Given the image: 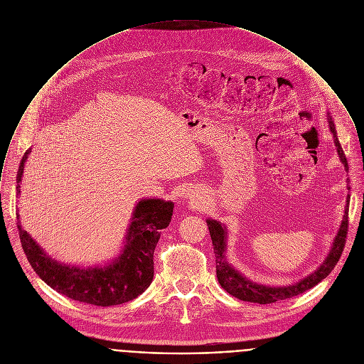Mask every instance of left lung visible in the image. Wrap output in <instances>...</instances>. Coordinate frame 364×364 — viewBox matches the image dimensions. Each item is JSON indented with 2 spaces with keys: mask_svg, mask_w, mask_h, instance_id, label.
<instances>
[{
  "mask_svg": "<svg viewBox=\"0 0 364 364\" xmlns=\"http://www.w3.org/2000/svg\"><path fill=\"white\" fill-rule=\"evenodd\" d=\"M328 124H329V129L333 135V142L336 145V151L341 158V162L343 164L345 169L349 171L348 159H346L342 145L338 139L336 127H335V122L332 120V116L329 114V112H328ZM348 189H350L349 179H348ZM349 199H350V195H348V199H346L343 220L341 223L338 235L335 236L332 245H331V250H329L328 255L325 257L323 262L314 272L304 277L298 282L284 285V287H271V285L254 282V281L248 279L239 269H236L228 261V257H226V250H228V229H226V226L222 222H218L215 219H208L206 223L209 226L210 237L213 242V250H215V257H216L218 281L222 285V288L225 291H228L232 296H235L240 301L265 305V304H274V302H278L282 299L296 296V295L311 289L312 287L318 285L322 279H325L332 272V269L335 268L336 262L339 261V258L342 255L345 242H346V235H348V216H349V202H350Z\"/></svg>",
  "mask_w": 364,
  "mask_h": 364,
  "instance_id": "left-lung-1",
  "label": "left lung"
}]
</instances>
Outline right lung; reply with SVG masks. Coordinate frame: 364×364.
I'll return each mask as SVG.
<instances>
[{
  "mask_svg": "<svg viewBox=\"0 0 364 364\" xmlns=\"http://www.w3.org/2000/svg\"><path fill=\"white\" fill-rule=\"evenodd\" d=\"M31 149L21 161L16 173V195L21 193L23 166ZM173 202L158 198L138 200L132 210L120 254L105 265H73L52 258L26 230L18 225L23 252L33 271L56 292L70 299L113 306L139 296L154 278V250L161 230L168 228ZM19 218V216H18Z\"/></svg>",
  "mask_w": 364,
  "mask_h": 364,
  "instance_id": "add662e5",
  "label": "right lung"
}]
</instances>
